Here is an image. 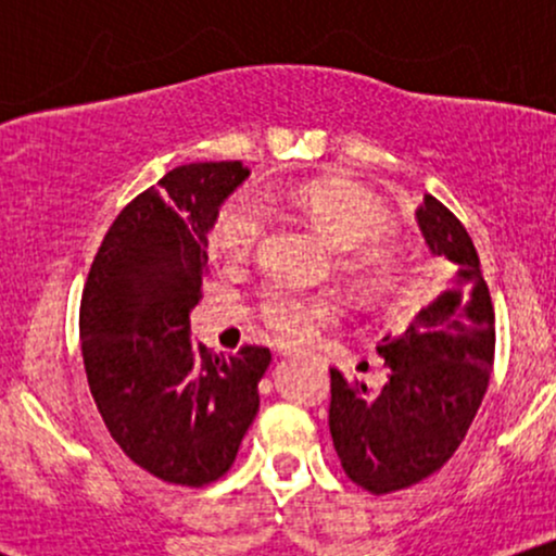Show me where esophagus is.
<instances>
[{"label": "esophagus", "mask_w": 556, "mask_h": 556, "mask_svg": "<svg viewBox=\"0 0 556 556\" xmlns=\"http://www.w3.org/2000/svg\"><path fill=\"white\" fill-rule=\"evenodd\" d=\"M282 355H285V358H292V355H298V353H295V350H282Z\"/></svg>", "instance_id": "1"}]
</instances>
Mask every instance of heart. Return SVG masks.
Instances as JSON below:
<instances>
[{"label": "heart", "mask_w": 556, "mask_h": 556, "mask_svg": "<svg viewBox=\"0 0 556 556\" xmlns=\"http://www.w3.org/2000/svg\"><path fill=\"white\" fill-rule=\"evenodd\" d=\"M290 203L331 248L350 253L344 258V269L363 292L384 298L394 290L400 261L387 242L392 222L371 195L353 185L314 180L292 190ZM261 232H264L261 208L248 198H235L216 214L212 248L216 253L240 258L253 251ZM261 316L266 327L282 340L305 342L337 316V308L327 298L269 290L261 300Z\"/></svg>", "instance_id": "heart-1"}]
</instances>
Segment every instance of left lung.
<instances>
[{
	"label": "left lung",
	"instance_id": "1",
	"mask_svg": "<svg viewBox=\"0 0 556 556\" xmlns=\"http://www.w3.org/2000/svg\"><path fill=\"white\" fill-rule=\"evenodd\" d=\"M416 222L431 256L450 266L446 290L381 340L389 379L379 394L331 368V442L350 481L374 494L416 486L455 455L494 366V308L473 240L433 195Z\"/></svg>",
	"mask_w": 556,
	"mask_h": 556
}]
</instances>
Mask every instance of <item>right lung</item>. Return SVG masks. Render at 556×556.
Instances as JSON below:
<instances>
[{"label": "right lung", "instance_id": "1", "mask_svg": "<svg viewBox=\"0 0 556 556\" xmlns=\"http://www.w3.org/2000/svg\"><path fill=\"white\" fill-rule=\"evenodd\" d=\"M251 169L185 164L127 203L80 303L88 387L114 442L151 476L203 486L232 468L258 413L269 348L212 353L190 340L216 214Z\"/></svg>", "mask_w": 556, "mask_h": 556}]
</instances>
